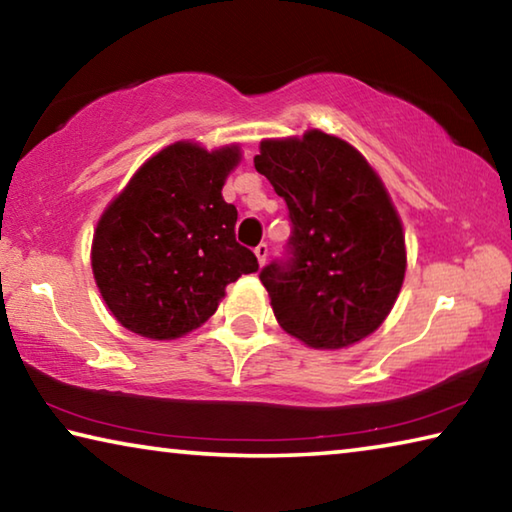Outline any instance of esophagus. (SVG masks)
Here are the masks:
<instances>
[{
  "instance_id": "esophagus-1",
  "label": "esophagus",
  "mask_w": 512,
  "mask_h": 512,
  "mask_svg": "<svg viewBox=\"0 0 512 512\" xmlns=\"http://www.w3.org/2000/svg\"><path fill=\"white\" fill-rule=\"evenodd\" d=\"M255 255H257L259 266H264V264H266V257H268V246H266V244H259V246L255 248Z\"/></svg>"
}]
</instances>
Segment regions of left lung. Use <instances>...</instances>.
<instances>
[{
	"label": "left lung",
	"instance_id": "obj_1",
	"mask_svg": "<svg viewBox=\"0 0 512 512\" xmlns=\"http://www.w3.org/2000/svg\"><path fill=\"white\" fill-rule=\"evenodd\" d=\"M255 169L289 207L287 253L259 273L277 323L316 350L366 339L391 314L406 271L384 183L354 146L323 131L264 140Z\"/></svg>",
	"mask_w": 512,
	"mask_h": 512
}]
</instances>
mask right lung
Listing matches in <instances>:
<instances>
[{"label":"right lung","instance_id":"obj_1","mask_svg":"<svg viewBox=\"0 0 512 512\" xmlns=\"http://www.w3.org/2000/svg\"><path fill=\"white\" fill-rule=\"evenodd\" d=\"M239 146L205 151L176 142L137 169L92 239V273L121 325L155 341L178 339L210 318L225 287L255 273L237 244V207L221 189Z\"/></svg>","mask_w":512,"mask_h":512}]
</instances>
